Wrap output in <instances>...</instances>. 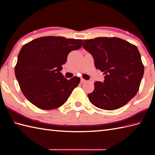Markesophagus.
Returning <instances> with one entry per match:
<instances>
[{"label":"esophagus","instance_id":"esophagus-1","mask_svg":"<svg viewBox=\"0 0 155 155\" xmlns=\"http://www.w3.org/2000/svg\"><path fill=\"white\" fill-rule=\"evenodd\" d=\"M86 82H87V81L83 79V78H81V83H86Z\"/></svg>","mask_w":155,"mask_h":155}]
</instances>
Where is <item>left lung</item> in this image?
<instances>
[{"label": "left lung", "instance_id": "8db88e82", "mask_svg": "<svg viewBox=\"0 0 155 155\" xmlns=\"http://www.w3.org/2000/svg\"><path fill=\"white\" fill-rule=\"evenodd\" d=\"M83 48L93 56L95 67L104 74L96 81L91 103L101 109L121 108L135 96L144 74V65L135 45L117 37L84 40Z\"/></svg>", "mask_w": 155, "mask_h": 155}]
</instances>
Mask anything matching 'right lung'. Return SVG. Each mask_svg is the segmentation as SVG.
Masks as SVG:
<instances>
[{
  "mask_svg": "<svg viewBox=\"0 0 155 155\" xmlns=\"http://www.w3.org/2000/svg\"><path fill=\"white\" fill-rule=\"evenodd\" d=\"M81 39L62 37L36 38L22 47L15 66V76L25 97L35 106L52 110L62 106L81 78L67 80L61 71L67 56L83 45Z\"/></svg>",
  "mask_w": 155,
  "mask_h": 155,
  "instance_id": "1",
  "label": "right lung"
}]
</instances>
